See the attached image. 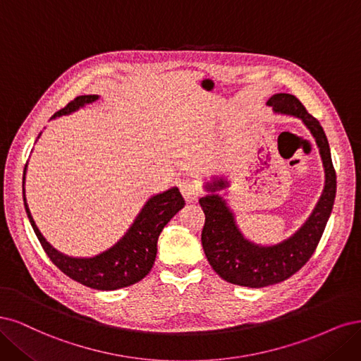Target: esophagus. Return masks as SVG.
I'll return each instance as SVG.
<instances>
[{
	"label": "esophagus",
	"instance_id": "1",
	"mask_svg": "<svg viewBox=\"0 0 361 361\" xmlns=\"http://www.w3.org/2000/svg\"><path fill=\"white\" fill-rule=\"evenodd\" d=\"M180 190L183 193V196L185 197V201H189V202L196 201L197 197H200L201 193H202L200 185H197V183L193 181V180H183V181H180Z\"/></svg>",
	"mask_w": 361,
	"mask_h": 361
}]
</instances>
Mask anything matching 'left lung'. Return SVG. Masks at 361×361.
Listing matches in <instances>:
<instances>
[{
  "label": "left lung",
  "instance_id": "1",
  "mask_svg": "<svg viewBox=\"0 0 361 361\" xmlns=\"http://www.w3.org/2000/svg\"><path fill=\"white\" fill-rule=\"evenodd\" d=\"M276 112L294 115L303 120L319 147L325 169V188L315 210L293 237L276 246H258L247 241L238 231L226 202L219 195L201 197L200 205L205 214L201 241L205 257L213 270L224 281L249 288H264L286 281L295 274L315 252L336 197V171L330 147L319 121L312 117L295 96L279 92L267 102ZM225 180L214 181L208 189L216 192L226 188Z\"/></svg>",
  "mask_w": 361,
  "mask_h": 361
}]
</instances>
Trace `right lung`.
<instances>
[{"instance_id":"1","label":"right lung","mask_w":361,"mask_h":361,"mask_svg":"<svg viewBox=\"0 0 361 361\" xmlns=\"http://www.w3.org/2000/svg\"><path fill=\"white\" fill-rule=\"evenodd\" d=\"M97 99L99 96H78L71 103H67L63 109L55 112L52 118L60 117L63 114H71L79 106H84L85 103H91ZM184 204V197L177 188L151 196L130 229L127 231V234L114 247L94 258H71L56 252L43 238L34 224L24 196L30 224L48 258L73 281L100 290H114L142 281L154 264L157 240L161 229L181 210Z\"/></svg>"}]
</instances>
